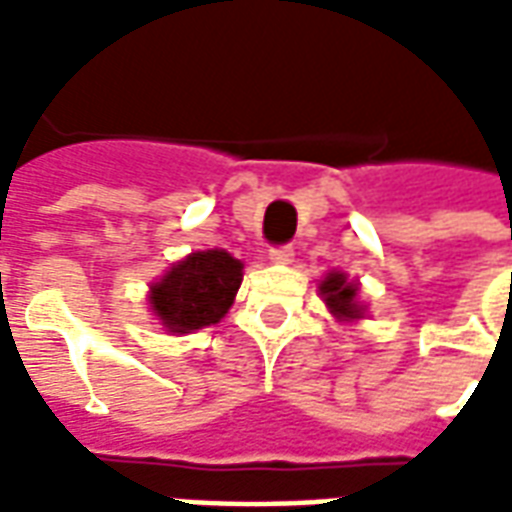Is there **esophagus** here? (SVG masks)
<instances>
[{"mask_svg": "<svg viewBox=\"0 0 512 512\" xmlns=\"http://www.w3.org/2000/svg\"><path fill=\"white\" fill-rule=\"evenodd\" d=\"M268 260L277 263V266H288L290 260H293V246H274V249H268Z\"/></svg>", "mask_w": 512, "mask_h": 512, "instance_id": "1", "label": "esophagus"}]
</instances>
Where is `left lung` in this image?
I'll return each mask as SVG.
<instances>
[{"instance_id": "8db88e82", "label": "left lung", "mask_w": 512, "mask_h": 512, "mask_svg": "<svg viewBox=\"0 0 512 512\" xmlns=\"http://www.w3.org/2000/svg\"><path fill=\"white\" fill-rule=\"evenodd\" d=\"M359 285L345 277L343 271H329L321 282V296L334 318L340 321H359L365 315V307L356 301Z\"/></svg>"}]
</instances>
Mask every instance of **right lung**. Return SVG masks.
<instances>
[{
	"label": "right lung",
	"instance_id": "add662e5",
	"mask_svg": "<svg viewBox=\"0 0 512 512\" xmlns=\"http://www.w3.org/2000/svg\"><path fill=\"white\" fill-rule=\"evenodd\" d=\"M244 263L224 249L191 252L150 285V310L172 334L213 326L233 307Z\"/></svg>",
	"mask_w": 512,
	"mask_h": 512
}]
</instances>
